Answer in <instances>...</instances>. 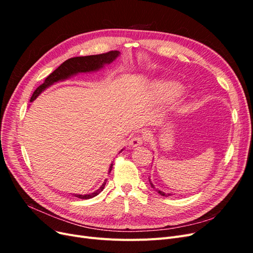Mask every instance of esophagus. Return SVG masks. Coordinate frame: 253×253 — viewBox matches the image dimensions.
<instances>
[{"label":"esophagus","instance_id":"obj_1","mask_svg":"<svg viewBox=\"0 0 253 253\" xmlns=\"http://www.w3.org/2000/svg\"><path fill=\"white\" fill-rule=\"evenodd\" d=\"M144 136L142 135H135L134 137H132L131 140H129V145L133 148L138 147V145H141L144 142Z\"/></svg>","mask_w":253,"mask_h":253}]
</instances>
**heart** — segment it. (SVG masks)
<instances>
[{"label":"heart","mask_w":253,"mask_h":253,"mask_svg":"<svg viewBox=\"0 0 253 253\" xmlns=\"http://www.w3.org/2000/svg\"><path fill=\"white\" fill-rule=\"evenodd\" d=\"M152 93L159 102L174 100L182 93V87L172 81H157L152 86Z\"/></svg>","instance_id":"heart-1"}]
</instances>
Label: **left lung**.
Listing matches in <instances>:
<instances>
[{
    "instance_id": "1",
    "label": "left lung",
    "mask_w": 253,
    "mask_h": 253,
    "mask_svg": "<svg viewBox=\"0 0 253 253\" xmlns=\"http://www.w3.org/2000/svg\"><path fill=\"white\" fill-rule=\"evenodd\" d=\"M149 181H150V185H151V187H152L153 189H155V190L157 191V193H158V194H160V195H162V196H169V195H171L170 193H169V194H166L165 192H163V191H160V190L156 189V188L154 187V185H153V183H152V181H151V179H150V178H149Z\"/></svg>"
}]
</instances>
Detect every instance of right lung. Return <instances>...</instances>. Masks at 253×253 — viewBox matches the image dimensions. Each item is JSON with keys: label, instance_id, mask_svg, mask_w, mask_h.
I'll use <instances>...</instances> for the list:
<instances>
[{"label": "right lung", "instance_id": "right-lung-1", "mask_svg": "<svg viewBox=\"0 0 253 253\" xmlns=\"http://www.w3.org/2000/svg\"><path fill=\"white\" fill-rule=\"evenodd\" d=\"M119 53L120 52L118 50H112L105 53H100V55L74 57L64 61V62L57 68V70H55L49 76H47L46 79H45V81L41 84L40 86H38V88L34 91L32 98H30V102H33L45 88L52 85L53 83L65 80L67 78H70L71 76H74L78 73H88V72H95V71L100 70L101 67H103L104 64L112 63L113 61L119 56ZM112 169H113V164H111L110 166L109 173H111ZM106 180L108 179H105L104 182L101 185V187L98 190H96L95 192L90 194H85V195L75 194V196L78 198H82V200H88V198L95 197L104 189Z\"/></svg>", "mask_w": 253, "mask_h": 253}]
</instances>
